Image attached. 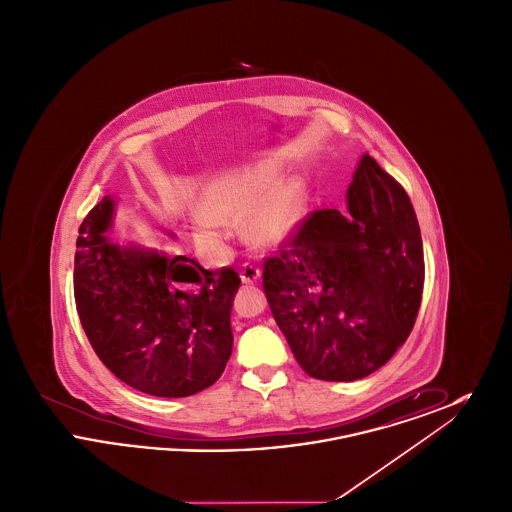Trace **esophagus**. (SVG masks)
<instances>
[{
	"label": "esophagus",
	"mask_w": 512,
	"mask_h": 512,
	"mask_svg": "<svg viewBox=\"0 0 512 512\" xmlns=\"http://www.w3.org/2000/svg\"><path fill=\"white\" fill-rule=\"evenodd\" d=\"M240 278H242L244 284H253V282H257L261 278V268L245 263L244 267H242V272H240Z\"/></svg>",
	"instance_id": "1"
}]
</instances>
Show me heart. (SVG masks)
<instances>
[{
    "label": "heart",
    "mask_w": 512,
    "mask_h": 512,
    "mask_svg": "<svg viewBox=\"0 0 512 512\" xmlns=\"http://www.w3.org/2000/svg\"><path fill=\"white\" fill-rule=\"evenodd\" d=\"M270 169L244 172L213 182L199 199L203 213L194 220L195 236L217 242L220 222H240L257 244H278L290 236L303 215V194L297 184L278 186Z\"/></svg>",
    "instance_id": "b5f03b06"
}]
</instances>
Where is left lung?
Masks as SVG:
<instances>
[{"instance_id":"left-lung-1","label":"left lung","mask_w":512,"mask_h":512,"mask_svg":"<svg viewBox=\"0 0 512 512\" xmlns=\"http://www.w3.org/2000/svg\"><path fill=\"white\" fill-rule=\"evenodd\" d=\"M347 211L311 213L263 270L295 361L326 382L361 380L386 365L413 330L424 284L413 203L370 155L353 174Z\"/></svg>"}]
</instances>
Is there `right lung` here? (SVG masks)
I'll list each match as a JSON object with an SVG mask.
<instances>
[{
    "instance_id": "add662e5",
    "label": "right lung",
    "mask_w": 512,
    "mask_h": 512,
    "mask_svg": "<svg viewBox=\"0 0 512 512\" xmlns=\"http://www.w3.org/2000/svg\"><path fill=\"white\" fill-rule=\"evenodd\" d=\"M115 199L78 228L74 301L101 363L134 390L188 397L213 386L232 355L230 313L240 276L194 259L113 244Z\"/></svg>"
}]
</instances>
